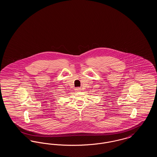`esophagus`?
Returning <instances> with one entry per match:
<instances>
[{"label": "esophagus", "instance_id": "34e87169", "mask_svg": "<svg viewBox=\"0 0 157 157\" xmlns=\"http://www.w3.org/2000/svg\"><path fill=\"white\" fill-rule=\"evenodd\" d=\"M76 91H80V90H81V89H80V88H76Z\"/></svg>", "mask_w": 157, "mask_h": 157}]
</instances>
